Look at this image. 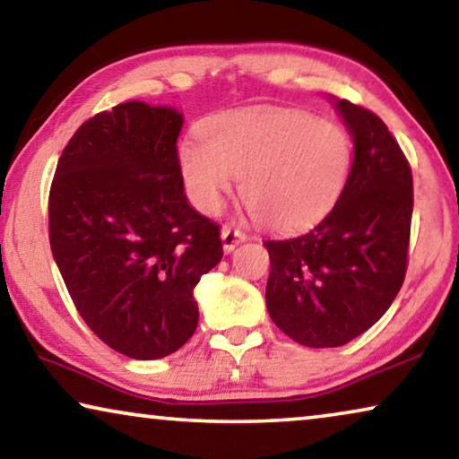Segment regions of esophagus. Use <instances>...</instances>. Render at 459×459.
<instances>
[{
	"mask_svg": "<svg viewBox=\"0 0 459 459\" xmlns=\"http://www.w3.org/2000/svg\"><path fill=\"white\" fill-rule=\"evenodd\" d=\"M243 241H247V235H245L243 230L232 229V227H224L222 229V247H224V251H227V253H230L232 249L237 247L238 243H243Z\"/></svg>",
	"mask_w": 459,
	"mask_h": 459,
	"instance_id": "esophagus-1",
	"label": "esophagus"
}]
</instances>
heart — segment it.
I'll use <instances>...</instances> for the list:
<instances>
[{
	"label": "heart",
	"instance_id": "b5f03b06",
	"mask_svg": "<svg viewBox=\"0 0 459 459\" xmlns=\"http://www.w3.org/2000/svg\"><path fill=\"white\" fill-rule=\"evenodd\" d=\"M200 140L179 146L183 183L204 214L222 208L235 179L265 229L316 222L338 200L352 143L338 123L292 108H247L202 123Z\"/></svg>",
	"mask_w": 459,
	"mask_h": 459
}]
</instances>
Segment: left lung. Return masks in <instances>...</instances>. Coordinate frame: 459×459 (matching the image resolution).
<instances>
[{"label":"left lung","mask_w":459,"mask_h":459,"mask_svg":"<svg viewBox=\"0 0 459 459\" xmlns=\"http://www.w3.org/2000/svg\"><path fill=\"white\" fill-rule=\"evenodd\" d=\"M354 142L344 189L324 221L303 235L265 241V305L286 336L333 348L367 332L404 284L412 222V170L385 123L338 100Z\"/></svg>","instance_id":"1"}]
</instances>
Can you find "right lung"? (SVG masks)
I'll return each instance as SVG.
<instances>
[{
  "instance_id": "right-lung-1",
  "label": "right lung",
  "mask_w": 459,
  "mask_h": 459,
  "mask_svg": "<svg viewBox=\"0 0 459 459\" xmlns=\"http://www.w3.org/2000/svg\"><path fill=\"white\" fill-rule=\"evenodd\" d=\"M181 113L132 100L82 123L49 191V243L82 319L113 351L152 360L194 336V289L222 259L221 227L189 206Z\"/></svg>"
}]
</instances>
